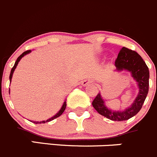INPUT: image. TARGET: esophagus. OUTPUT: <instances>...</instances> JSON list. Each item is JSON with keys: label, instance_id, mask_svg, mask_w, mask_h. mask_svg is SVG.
Listing matches in <instances>:
<instances>
[{"label": "esophagus", "instance_id": "obj_1", "mask_svg": "<svg viewBox=\"0 0 157 157\" xmlns=\"http://www.w3.org/2000/svg\"><path fill=\"white\" fill-rule=\"evenodd\" d=\"M91 81L89 80V79H88V80H84L83 82H82V85H83V86H85V85H89L90 83H91Z\"/></svg>", "mask_w": 157, "mask_h": 157}]
</instances>
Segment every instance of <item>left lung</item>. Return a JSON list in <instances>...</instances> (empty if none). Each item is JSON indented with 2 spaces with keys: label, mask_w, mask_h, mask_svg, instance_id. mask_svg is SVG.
<instances>
[{
  "label": "left lung",
  "mask_w": 157,
  "mask_h": 157,
  "mask_svg": "<svg viewBox=\"0 0 157 157\" xmlns=\"http://www.w3.org/2000/svg\"><path fill=\"white\" fill-rule=\"evenodd\" d=\"M116 70H127L131 73L132 77L136 82L139 92L134 101L124 111H114L105 105L101 93L99 92L92 101L94 109L104 117L115 121H127L136 115L141 109L149 91L150 72L145 62L135 51L123 47L119 52L115 60Z\"/></svg>",
  "instance_id": "left-lung-1"
}]
</instances>
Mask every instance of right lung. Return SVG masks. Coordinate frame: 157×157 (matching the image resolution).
Listing matches in <instances>:
<instances>
[{
    "mask_svg": "<svg viewBox=\"0 0 157 157\" xmlns=\"http://www.w3.org/2000/svg\"><path fill=\"white\" fill-rule=\"evenodd\" d=\"M31 52V50L25 51V52H23V53L21 54V55L19 57H18L17 59L16 60V62H15L14 66H13V67L11 69V71H10V82H11V78H12V76H13V72H14L15 69H16V68H17V64H18V63H19V62H20V60H21V59H22L23 57L24 56L26 55V54L29 53V52ZM9 92H10V89H9ZM66 101H64V103H63V106H62V108H61V109H60L59 111H58V113H57V114H56L55 115L53 116V117H50V118L48 119V120H46V121H32V122H33V123H34V124H44V123H46V122L51 121L54 120V119H56V118H57V117H59V116L61 115V114H63V112H64L65 109H66Z\"/></svg>",
    "mask_w": 157,
    "mask_h": 157,
    "instance_id": "obj_1",
    "label": "right lung"
}]
</instances>
